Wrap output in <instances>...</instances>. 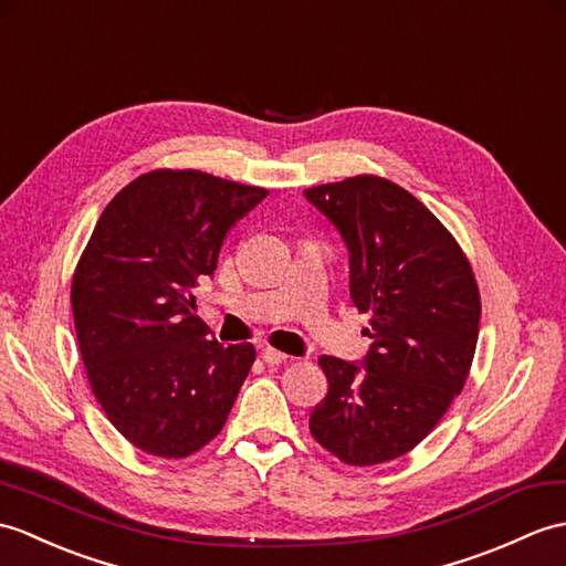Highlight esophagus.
Segmentation results:
<instances>
[{
	"label": "esophagus",
	"mask_w": 566,
	"mask_h": 566,
	"mask_svg": "<svg viewBox=\"0 0 566 566\" xmlns=\"http://www.w3.org/2000/svg\"><path fill=\"white\" fill-rule=\"evenodd\" d=\"M289 357L284 352H280V349H274V347H265L262 349V361H265L268 366H280V364H284Z\"/></svg>",
	"instance_id": "esophagus-1"
}]
</instances>
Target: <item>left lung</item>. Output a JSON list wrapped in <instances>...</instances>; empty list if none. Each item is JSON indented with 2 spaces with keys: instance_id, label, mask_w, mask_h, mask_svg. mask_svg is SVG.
Masks as SVG:
<instances>
[{
  "instance_id": "left-lung-1",
  "label": "left lung",
  "mask_w": 566,
  "mask_h": 566,
  "mask_svg": "<svg viewBox=\"0 0 566 566\" xmlns=\"http://www.w3.org/2000/svg\"><path fill=\"white\" fill-rule=\"evenodd\" d=\"M349 248V292L369 313L364 369L321 357L327 396L311 415L325 451L357 468L410 453L463 390L480 333L475 272L415 195L361 174L306 188Z\"/></svg>"
}]
</instances>
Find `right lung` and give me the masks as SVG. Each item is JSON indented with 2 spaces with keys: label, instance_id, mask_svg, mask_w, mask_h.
<instances>
[{
  "label": "right lung",
  "instance_id": "1",
  "mask_svg": "<svg viewBox=\"0 0 566 566\" xmlns=\"http://www.w3.org/2000/svg\"><path fill=\"white\" fill-rule=\"evenodd\" d=\"M265 197L195 168L149 170L103 209L76 262L72 311L88 386L144 453L188 458L227 424L255 347L209 337L192 286L214 274L227 233Z\"/></svg>",
  "mask_w": 566,
  "mask_h": 566
}]
</instances>
